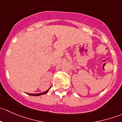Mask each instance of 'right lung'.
I'll return each mask as SVG.
<instances>
[{
	"mask_svg": "<svg viewBox=\"0 0 122 122\" xmlns=\"http://www.w3.org/2000/svg\"><path fill=\"white\" fill-rule=\"evenodd\" d=\"M51 88V87H50ZM50 88H48V90H47L46 91H45V92H42V93H36V94H30V93H27L28 94H29V95L30 96H41V95H43V94H46V93L48 92V91L50 90Z\"/></svg>",
	"mask_w": 122,
	"mask_h": 122,
	"instance_id": "1",
	"label": "right lung"
}]
</instances>
